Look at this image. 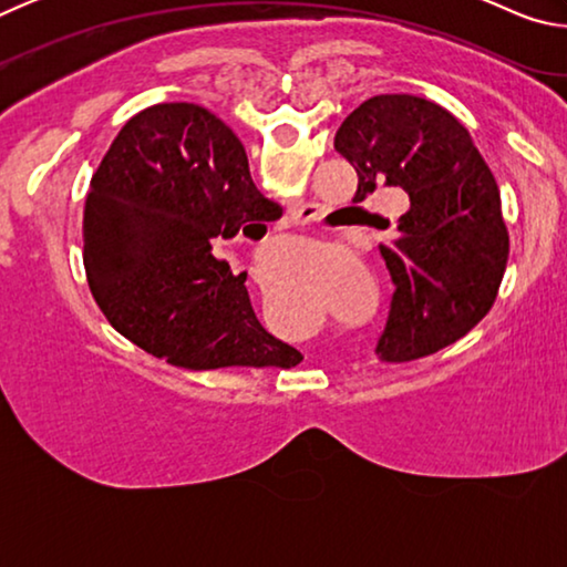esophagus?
<instances>
[{"instance_id": "1", "label": "esophagus", "mask_w": 567, "mask_h": 567, "mask_svg": "<svg viewBox=\"0 0 567 567\" xmlns=\"http://www.w3.org/2000/svg\"><path fill=\"white\" fill-rule=\"evenodd\" d=\"M312 217H315V209L312 207H307V205H292L290 207V223L292 225H307ZM252 280L265 292L267 287L272 285V275L265 272V270H252Z\"/></svg>"}]
</instances>
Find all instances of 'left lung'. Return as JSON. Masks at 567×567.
<instances>
[{
	"instance_id": "1",
	"label": "left lung",
	"mask_w": 567,
	"mask_h": 567,
	"mask_svg": "<svg viewBox=\"0 0 567 567\" xmlns=\"http://www.w3.org/2000/svg\"><path fill=\"white\" fill-rule=\"evenodd\" d=\"M334 150L358 172V203L380 185L410 197L380 245L395 292L375 352L410 362L447 348L491 312L505 275L511 239L491 167L453 114L415 94L364 100Z\"/></svg>"
}]
</instances>
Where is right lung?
Wrapping results in <instances>:
<instances>
[{
  "label": "right lung",
  "instance_id": "1",
  "mask_svg": "<svg viewBox=\"0 0 567 567\" xmlns=\"http://www.w3.org/2000/svg\"><path fill=\"white\" fill-rule=\"evenodd\" d=\"M249 177L243 142L199 104H155L124 124L84 203V270L112 328L187 370L292 368L213 239L280 219Z\"/></svg>",
  "mask_w": 567,
  "mask_h": 567
}]
</instances>
